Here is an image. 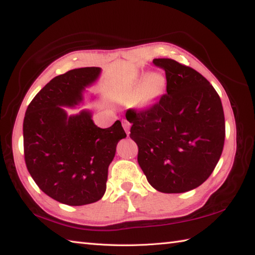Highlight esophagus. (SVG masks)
<instances>
[{
	"mask_svg": "<svg viewBox=\"0 0 255 255\" xmlns=\"http://www.w3.org/2000/svg\"><path fill=\"white\" fill-rule=\"evenodd\" d=\"M123 127L125 129V131H126L127 136H129V133H130V131H129V128H130V124L126 122V121H123Z\"/></svg>",
	"mask_w": 255,
	"mask_h": 255,
	"instance_id": "1",
	"label": "esophagus"
}]
</instances>
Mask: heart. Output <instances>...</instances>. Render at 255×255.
Returning a JSON list of instances; mask_svg holds the SVG:
<instances>
[{"instance_id": "heart-1", "label": "heart", "mask_w": 255, "mask_h": 255, "mask_svg": "<svg viewBox=\"0 0 255 255\" xmlns=\"http://www.w3.org/2000/svg\"><path fill=\"white\" fill-rule=\"evenodd\" d=\"M165 85L166 80L164 75L159 72H153L148 74L143 79L142 83L138 81L137 84L132 86L131 89L124 91L118 99L123 102H133L140 96V103L142 105H149L156 97L160 96L165 89Z\"/></svg>"}]
</instances>
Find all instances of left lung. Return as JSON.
Instances as JSON below:
<instances>
[{"label":"left lung","instance_id":"left-lung-1","mask_svg":"<svg viewBox=\"0 0 255 255\" xmlns=\"http://www.w3.org/2000/svg\"><path fill=\"white\" fill-rule=\"evenodd\" d=\"M165 71L166 94L142 111L129 110L130 138L150 185L166 194L198 187L213 173L225 142V115L213 85L196 70L154 59Z\"/></svg>","mask_w":255,"mask_h":255}]
</instances>
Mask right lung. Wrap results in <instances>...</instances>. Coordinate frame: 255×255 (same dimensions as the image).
Wrapping results in <instances>:
<instances>
[{
    "instance_id": "add662e5",
    "label": "right lung",
    "mask_w": 255,
    "mask_h": 255,
    "mask_svg": "<svg viewBox=\"0 0 255 255\" xmlns=\"http://www.w3.org/2000/svg\"><path fill=\"white\" fill-rule=\"evenodd\" d=\"M101 68L70 70L53 78L26 110L23 136L27 170L42 192L59 203L82 206L106 191L108 166L126 132L116 121L110 128L94 124L89 110L68 115L99 79Z\"/></svg>"
}]
</instances>
